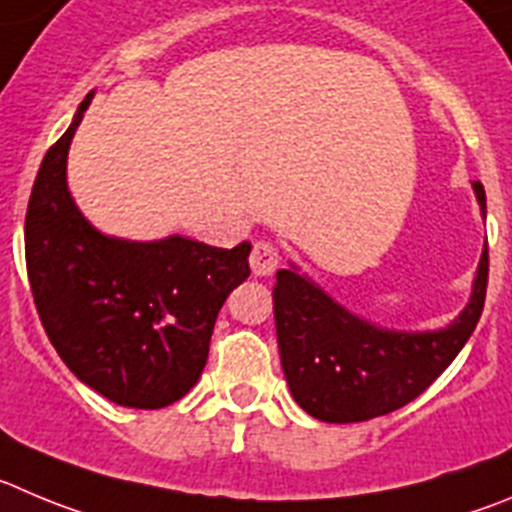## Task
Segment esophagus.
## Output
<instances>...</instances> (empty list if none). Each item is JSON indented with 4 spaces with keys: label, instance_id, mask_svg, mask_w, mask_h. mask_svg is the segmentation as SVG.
Returning <instances> with one entry per match:
<instances>
[{
    "label": "esophagus",
    "instance_id": "obj_1",
    "mask_svg": "<svg viewBox=\"0 0 512 512\" xmlns=\"http://www.w3.org/2000/svg\"><path fill=\"white\" fill-rule=\"evenodd\" d=\"M278 262H280L278 247L272 245V242L257 240L255 245H252L250 267H252V272H255V275H260V278H265V275H272V272L278 270Z\"/></svg>",
    "mask_w": 512,
    "mask_h": 512
}]
</instances>
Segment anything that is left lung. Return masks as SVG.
Returning <instances> with one entry per match:
<instances>
[{
	"instance_id": "1",
	"label": "left lung",
	"mask_w": 512,
	"mask_h": 512,
	"mask_svg": "<svg viewBox=\"0 0 512 512\" xmlns=\"http://www.w3.org/2000/svg\"><path fill=\"white\" fill-rule=\"evenodd\" d=\"M485 214V189L475 181ZM487 245L475 288L455 326L396 333L361 321L293 270H278L272 290L280 364L295 401L331 424L384 417L417 399L455 361L485 308Z\"/></svg>"
}]
</instances>
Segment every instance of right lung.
<instances>
[{
    "mask_svg": "<svg viewBox=\"0 0 512 512\" xmlns=\"http://www.w3.org/2000/svg\"><path fill=\"white\" fill-rule=\"evenodd\" d=\"M90 98L37 171L27 278L47 338L83 384L121 407L161 409L202 376L219 308L250 275V242L222 250L186 237L126 242L95 232L65 181Z\"/></svg>",
    "mask_w": 512,
    "mask_h": 512,
    "instance_id": "right-lung-1",
    "label": "right lung"
}]
</instances>
